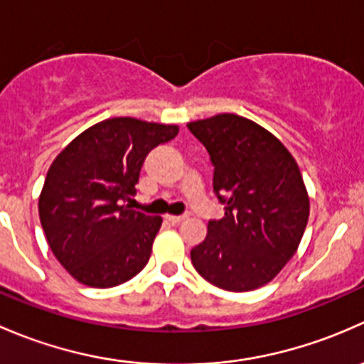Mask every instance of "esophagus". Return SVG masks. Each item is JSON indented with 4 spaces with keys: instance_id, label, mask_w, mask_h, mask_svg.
<instances>
[{
    "instance_id": "esophagus-1",
    "label": "esophagus",
    "mask_w": 364,
    "mask_h": 364,
    "mask_svg": "<svg viewBox=\"0 0 364 364\" xmlns=\"http://www.w3.org/2000/svg\"><path fill=\"white\" fill-rule=\"evenodd\" d=\"M166 219L170 220L171 224H178V223H182L183 219H186V215H166Z\"/></svg>"
}]
</instances>
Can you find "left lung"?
<instances>
[{"label": "left lung", "instance_id": "obj_1", "mask_svg": "<svg viewBox=\"0 0 364 364\" xmlns=\"http://www.w3.org/2000/svg\"><path fill=\"white\" fill-rule=\"evenodd\" d=\"M213 164V193L224 217L191 250L196 272L220 289L268 284L294 256L310 203L294 157L269 131L235 114L189 122Z\"/></svg>", "mask_w": 364, "mask_h": 364}]
</instances>
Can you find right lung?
Masks as SVG:
<instances>
[{
	"label": "right lung",
	"instance_id": "1",
	"mask_svg": "<svg viewBox=\"0 0 364 364\" xmlns=\"http://www.w3.org/2000/svg\"><path fill=\"white\" fill-rule=\"evenodd\" d=\"M178 126L114 117L78 134L54 159L38 201L52 252L75 280L114 287L133 279L151 257L159 215L131 210L141 164Z\"/></svg>",
	"mask_w": 364,
	"mask_h": 364
}]
</instances>
